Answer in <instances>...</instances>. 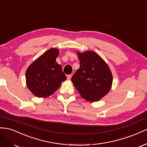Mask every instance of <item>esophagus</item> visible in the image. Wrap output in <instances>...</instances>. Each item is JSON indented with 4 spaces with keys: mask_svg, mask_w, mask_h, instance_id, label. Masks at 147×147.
Masks as SVG:
<instances>
[{
    "mask_svg": "<svg viewBox=\"0 0 147 147\" xmlns=\"http://www.w3.org/2000/svg\"><path fill=\"white\" fill-rule=\"evenodd\" d=\"M71 78H72V75H68V76H67V79H68V80L71 79Z\"/></svg>",
    "mask_w": 147,
    "mask_h": 147,
    "instance_id": "34e87169",
    "label": "esophagus"
}]
</instances>
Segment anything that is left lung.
I'll use <instances>...</instances> for the list:
<instances>
[{
	"label": "left lung",
	"instance_id": "1",
	"mask_svg": "<svg viewBox=\"0 0 147 147\" xmlns=\"http://www.w3.org/2000/svg\"><path fill=\"white\" fill-rule=\"evenodd\" d=\"M80 67L71 81L81 97L88 102H98L112 86L113 75L107 63L98 54L87 50L77 52Z\"/></svg>",
	"mask_w": 147,
	"mask_h": 147
}]
</instances>
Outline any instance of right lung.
<instances>
[{
  "label": "right lung",
  "mask_w": 147,
  "mask_h": 147,
  "mask_svg": "<svg viewBox=\"0 0 147 147\" xmlns=\"http://www.w3.org/2000/svg\"><path fill=\"white\" fill-rule=\"evenodd\" d=\"M58 55V49H50L27 68L25 75L26 86L36 97H49L61 86L62 82L66 80L61 66L56 61Z\"/></svg>",
  "instance_id": "1"
}]
</instances>
